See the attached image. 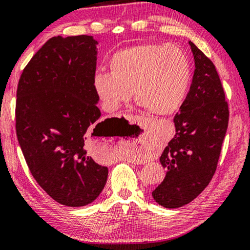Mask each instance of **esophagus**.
<instances>
[{
  "label": "esophagus",
  "instance_id": "obj_1",
  "mask_svg": "<svg viewBox=\"0 0 250 250\" xmlns=\"http://www.w3.org/2000/svg\"><path fill=\"white\" fill-rule=\"evenodd\" d=\"M138 145H143V139H140L139 138V140H138Z\"/></svg>",
  "mask_w": 250,
  "mask_h": 250
}]
</instances>
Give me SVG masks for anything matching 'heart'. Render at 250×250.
Here are the masks:
<instances>
[{"mask_svg": "<svg viewBox=\"0 0 250 250\" xmlns=\"http://www.w3.org/2000/svg\"><path fill=\"white\" fill-rule=\"evenodd\" d=\"M110 74L98 73L93 87L106 111L113 112L135 101L149 114L167 117L180 109L188 94L191 66L175 44L143 43L120 49L111 56Z\"/></svg>", "mask_w": 250, "mask_h": 250, "instance_id": "b5f03b06", "label": "heart"}]
</instances>
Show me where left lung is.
<instances>
[{
    "instance_id": "left-lung-1",
    "label": "left lung",
    "mask_w": 250,
    "mask_h": 250,
    "mask_svg": "<svg viewBox=\"0 0 250 250\" xmlns=\"http://www.w3.org/2000/svg\"><path fill=\"white\" fill-rule=\"evenodd\" d=\"M195 69L180 112L175 136L159 158L166 176L152 191L159 206L183 207L210 183L217 169L229 122V107L213 62L189 42Z\"/></svg>"
}]
</instances>
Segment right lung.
<instances>
[{
	"mask_svg": "<svg viewBox=\"0 0 250 250\" xmlns=\"http://www.w3.org/2000/svg\"><path fill=\"white\" fill-rule=\"evenodd\" d=\"M96 44L92 36L53 37L17 89V137L30 173L51 199L73 208L93 202L107 180V167L91 156L92 136L105 124L93 87Z\"/></svg>",
	"mask_w": 250,
	"mask_h": 250,
	"instance_id": "right-lung-1",
	"label": "right lung"
}]
</instances>
